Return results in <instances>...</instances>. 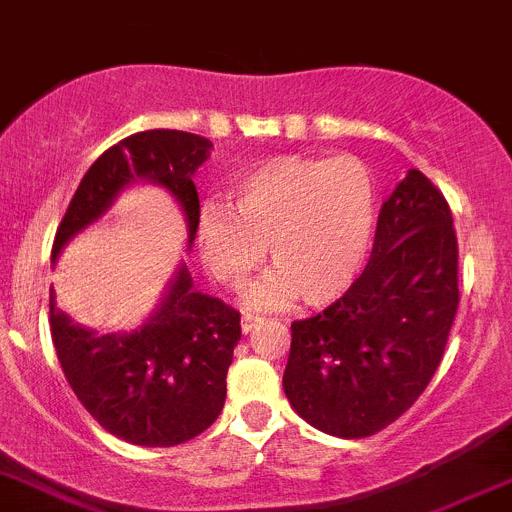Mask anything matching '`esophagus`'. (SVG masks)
Wrapping results in <instances>:
<instances>
[{
    "label": "esophagus",
    "instance_id": "34e87169",
    "mask_svg": "<svg viewBox=\"0 0 512 512\" xmlns=\"http://www.w3.org/2000/svg\"><path fill=\"white\" fill-rule=\"evenodd\" d=\"M261 324V316H256V314H243L241 316V329H243V334H248V332H253V329H256V326Z\"/></svg>",
    "mask_w": 512,
    "mask_h": 512
}]
</instances>
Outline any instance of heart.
Masks as SVG:
<instances>
[{"mask_svg":"<svg viewBox=\"0 0 512 512\" xmlns=\"http://www.w3.org/2000/svg\"><path fill=\"white\" fill-rule=\"evenodd\" d=\"M226 201L198 211L196 241L218 284L238 289L266 259L276 266L248 294L279 306L342 299L369 256L377 201L369 170L354 158L274 155L228 180Z\"/></svg>","mask_w":512,"mask_h":512,"instance_id":"1","label":"heart"}]
</instances>
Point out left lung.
<instances>
[{
  "instance_id": "obj_1",
  "label": "left lung",
  "mask_w": 512,
  "mask_h": 512,
  "mask_svg": "<svg viewBox=\"0 0 512 512\" xmlns=\"http://www.w3.org/2000/svg\"><path fill=\"white\" fill-rule=\"evenodd\" d=\"M457 304L450 206L412 168L382 203L372 256L352 289L291 324L284 372L291 407L344 440L384 430L440 367Z\"/></svg>"
}]
</instances>
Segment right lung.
<instances>
[{
	"mask_svg": "<svg viewBox=\"0 0 512 512\" xmlns=\"http://www.w3.org/2000/svg\"><path fill=\"white\" fill-rule=\"evenodd\" d=\"M211 148V140L183 130H145L107 148L67 206L52 264L72 236L105 216L118 193L138 180L163 186L180 203L193 243L201 211L193 173ZM50 329L62 372L97 425L130 445L173 447L201 435L221 415L241 316L193 289L180 264L158 309L133 332L97 334L72 324L57 309L52 289Z\"/></svg>",
	"mask_w": 512,
	"mask_h": 512,
	"instance_id": "add662e5",
	"label": "right lung"
}]
</instances>
